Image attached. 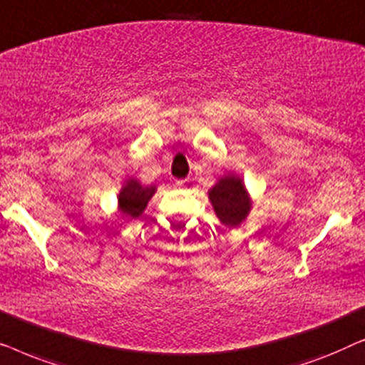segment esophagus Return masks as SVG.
<instances>
[{
    "mask_svg": "<svg viewBox=\"0 0 365 365\" xmlns=\"http://www.w3.org/2000/svg\"><path fill=\"white\" fill-rule=\"evenodd\" d=\"M182 184H184V181H178V182H176V186H178V187H181Z\"/></svg>",
    "mask_w": 365,
    "mask_h": 365,
    "instance_id": "34e87169",
    "label": "esophagus"
}]
</instances>
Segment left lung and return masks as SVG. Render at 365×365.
I'll return each instance as SVG.
<instances>
[{"mask_svg":"<svg viewBox=\"0 0 365 365\" xmlns=\"http://www.w3.org/2000/svg\"><path fill=\"white\" fill-rule=\"evenodd\" d=\"M214 211L226 226H239L251 211V199L237 176H224L209 191Z\"/></svg>","mask_w":365,"mask_h":365,"instance_id":"left-lung-1","label":"left lung"}]
</instances>
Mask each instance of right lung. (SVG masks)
<instances>
[{"label": "right lung", "instance_id": "right-lung-1", "mask_svg": "<svg viewBox=\"0 0 365 365\" xmlns=\"http://www.w3.org/2000/svg\"><path fill=\"white\" fill-rule=\"evenodd\" d=\"M154 192V186H143L136 179H129L119 192V211L126 217H139Z\"/></svg>", "mask_w": 365, "mask_h": 365}]
</instances>
